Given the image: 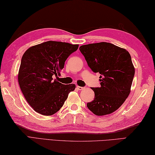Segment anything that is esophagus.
Here are the masks:
<instances>
[{
	"label": "esophagus",
	"mask_w": 155,
	"mask_h": 155,
	"mask_svg": "<svg viewBox=\"0 0 155 155\" xmlns=\"http://www.w3.org/2000/svg\"><path fill=\"white\" fill-rule=\"evenodd\" d=\"M77 89L78 90H79V91H81V90H83V88H84V87H79V86H77Z\"/></svg>",
	"instance_id": "1"
}]
</instances>
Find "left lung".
I'll use <instances>...</instances> for the list:
<instances>
[{"mask_svg":"<svg viewBox=\"0 0 155 155\" xmlns=\"http://www.w3.org/2000/svg\"><path fill=\"white\" fill-rule=\"evenodd\" d=\"M79 50L91 70L101 74V87L92 88L94 98L88 108L98 116L113 113L130 94L134 68L129 52L104 42L82 45Z\"/></svg>","mask_w":155,"mask_h":155,"instance_id":"1","label":"left lung"}]
</instances>
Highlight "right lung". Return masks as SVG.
Returning a JSON list of instances; mask_svg holds the SVG:
<instances>
[{
    "mask_svg": "<svg viewBox=\"0 0 155 155\" xmlns=\"http://www.w3.org/2000/svg\"><path fill=\"white\" fill-rule=\"evenodd\" d=\"M78 45L47 41L33 46L21 58L18 80L28 103L42 115L54 114L63 106L75 84H63L54 79L64 68V62Z\"/></svg>",
    "mask_w": 155,
    "mask_h": 155,
    "instance_id": "1",
    "label": "right lung"
}]
</instances>
